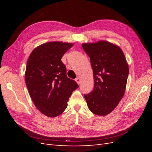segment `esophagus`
I'll use <instances>...</instances> for the list:
<instances>
[{"label":"esophagus","mask_w":152,"mask_h":152,"mask_svg":"<svg viewBox=\"0 0 152 152\" xmlns=\"http://www.w3.org/2000/svg\"><path fill=\"white\" fill-rule=\"evenodd\" d=\"M80 80H81V79H80V77H77L75 79V81L77 82V83L79 85L80 84Z\"/></svg>","instance_id":"1"}]
</instances>
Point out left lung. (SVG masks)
<instances>
[{"label":"left lung","mask_w":152,"mask_h":152,"mask_svg":"<svg viewBox=\"0 0 152 152\" xmlns=\"http://www.w3.org/2000/svg\"><path fill=\"white\" fill-rule=\"evenodd\" d=\"M90 58L93 70L94 86L84 94L91 112L104 116L112 112L125 93L129 67L121 49L106 41L82 44Z\"/></svg>","instance_id":"obj_1"}]
</instances>
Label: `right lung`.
Returning a JSON list of instances; mask_svg holds the SVG:
<instances>
[{"instance_id":"add662e5","label":"right lung","mask_w":152,"mask_h":152,"mask_svg":"<svg viewBox=\"0 0 152 152\" xmlns=\"http://www.w3.org/2000/svg\"><path fill=\"white\" fill-rule=\"evenodd\" d=\"M72 43L50 42L39 45L26 63L25 82L35 107L49 117L61 114L67 107L72 92L79 87L66 75L61 58Z\"/></svg>"}]
</instances>
